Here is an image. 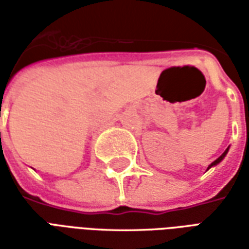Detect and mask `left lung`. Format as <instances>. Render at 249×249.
<instances>
[{
    "instance_id": "obj_1",
    "label": "left lung",
    "mask_w": 249,
    "mask_h": 249,
    "mask_svg": "<svg viewBox=\"0 0 249 249\" xmlns=\"http://www.w3.org/2000/svg\"><path fill=\"white\" fill-rule=\"evenodd\" d=\"M228 149H230V146H228V148H227V149H225L224 153H223V155H221V156H220L219 159H216V160H214V161L212 162V164H211V165H209L208 169H209V168H211V167H214V165H217V164H219V162L221 161V160H223V159H224L225 155H227V153H228Z\"/></svg>"
}]
</instances>
